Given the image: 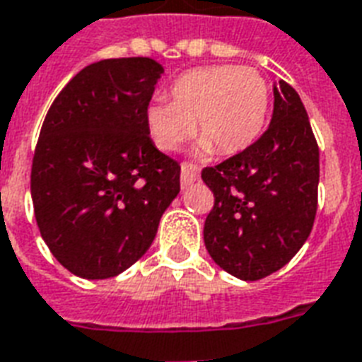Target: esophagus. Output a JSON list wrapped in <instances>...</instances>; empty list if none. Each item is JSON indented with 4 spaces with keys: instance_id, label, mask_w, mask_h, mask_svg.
Instances as JSON below:
<instances>
[{
    "instance_id": "obj_1",
    "label": "esophagus",
    "mask_w": 362,
    "mask_h": 362,
    "mask_svg": "<svg viewBox=\"0 0 362 362\" xmlns=\"http://www.w3.org/2000/svg\"><path fill=\"white\" fill-rule=\"evenodd\" d=\"M196 181H198V168L183 164V166H181V187L187 189L189 185L196 183Z\"/></svg>"
}]
</instances>
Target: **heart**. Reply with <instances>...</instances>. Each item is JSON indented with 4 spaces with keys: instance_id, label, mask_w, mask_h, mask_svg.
I'll use <instances>...</instances> for the list:
<instances>
[{
    "instance_id": "obj_1",
    "label": "heart",
    "mask_w": 362,
    "mask_h": 362,
    "mask_svg": "<svg viewBox=\"0 0 362 362\" xmlns=\"http://www.w3.org/2000/svg\"><path fill=\"white\" fill-rule=\"evenodd\" d=\"M268 102V85L253 67H196L173 81L170 103H151L145 122L153 143L166 153L177 151L194 130L200 136L196 156L215 149L236 155L259 137Z\"/></svg>"
}]
</instances>
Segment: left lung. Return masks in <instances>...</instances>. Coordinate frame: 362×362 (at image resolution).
I'll use <instances>...</instances> for the list:
<instances>
[{
  "label": "left lung",
  "mask_w": 362,
  "mask_h": 362,
  "mask_svg": "<svg viewBox=\"0 0 362 362\" xmlns=\"http://www.w3.org/2000/svg\"><path fill=\"white\" fill-rule=\"evenodd\" d=\"M215 206L204 243L215 264L257 281L293 259L310 236L317 211L319 149L300 96L274 83L268 130L240 155L202 170Z\"/></svg>",
  "instance_id": "1"
}]
</instances>
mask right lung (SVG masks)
Returning <instances> with one entry per match:
<instances>
[{"label": "right lung", "mask_w": 362, "mask_h": 362, "mask_svg": "<svg viewBox=\"0 0 362 362\" xmlns=\"http://www.w3.org/2000/svg\"><path fill=\"white\" fill-rule=\"evenodd\" d=\"M164 67L109 58L56 96L32 164L35 221L50 253L83 279L119 276L147 253L179 194L181 168L145 122Z\"/></svg>", "instance_id": "add662e5"}]
</instances>
